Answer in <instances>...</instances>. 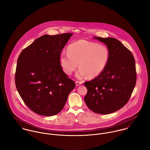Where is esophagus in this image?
Segmentation results:
<instances>
[{
	"label": "esophagus",
	"mask_w": 150,
	"mask_h": 150,
	"mask_svg": "<svg viewBox=\"0 0 150 150\" xmlns=\"http://www.w3.org/2000/svg\"><path fill=\"white\" fill-rule=\"evenodd\" d=\"M82 83H82L81 81H76V86H80V85L82 84Z\"/></svg>",
	"instance_id": "esophagus-1"
}]
</instances>
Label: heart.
<instances>
[{"instance_id": "obj_1", "label": "heart", "mask_w": 150, "mask_h": 150, "mask_svg": "<svg viewBox=\"0 0 150 150\" xmlns=\"http://www.w3.org/2000/svg\"><path fill=\"white\" fill-rule=\"evenodd\" d=\"M109 58V51L103 45L79 40L70 44L67 53L62 52L59 62L64 73L71 75L77 67L80 68L76 74L79 79L87 76L93 79L99 76L104 70Z\"/></svg>"}]
</instances>
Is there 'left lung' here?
Instances as JSON below:
<instances>
[{"label": "left lung", "mask_w": 150, "mask_h": 150, "mask_svg": "<svg viewBox=\"0 0 150 150\" xmlns=\"http://www.w3.org/2000/svg\"><path fill=\"white\" fill-rule=\"evenodd\" d=\"M105 43L109 51L107 65L94 79L84 83L87 107L100 114L114 112L128 102L136 82V64L133 55L118 40L94 37Z\"/></svg>", "instance_id": "obj_1"}]
</instances>
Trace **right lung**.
Here are the masks:
<instances>
[{
	"label": "right lung",
	"mask_w": 150,
	"mask_h": 150,
	"mask_svg": "<svg viewBox=\"0 0 150 150\" xmlns=\"http://www.w3.org/2000/svg\"><path fill=\"white\" fill-rule=\"evenodd\" d=\"M72 35H44L23 49L18 57L16 86L25 105L38 114H58L76 86L59 62L62 50Z\"/></svg>",
	"instance_id": "obj_1"
}]
</instances>
